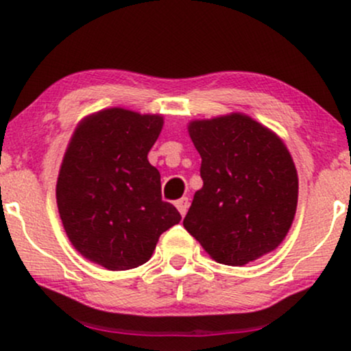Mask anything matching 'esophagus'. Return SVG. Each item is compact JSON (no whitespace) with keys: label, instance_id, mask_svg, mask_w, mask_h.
Masks as SVG:
<instances>
[{"label":"esophagus","instance_id":"34e87169","mask_svg":"<svg viewBox=\"0 0 351 351\" xmlns=\"http://www.w3.org/2000/svg\"><path fill=\"white\" fill-rule=\"evenodd\" d=\"M175 206L178 208L180 215H181V216H184V215H186V211H188V206H189V199H188V198H181V199L176 201V203H175Z\"/></svg>","mask_w":351,"mask_h":351}]
</instances>
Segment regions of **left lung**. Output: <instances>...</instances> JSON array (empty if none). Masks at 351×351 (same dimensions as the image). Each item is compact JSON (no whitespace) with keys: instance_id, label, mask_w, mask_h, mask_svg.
<instances>
[{"instance_id":"8db88e82","label":"left lung","mask_w":351,"mask_h":351,"mask_svg":"<svg viewBox=\"0 0 351 351\" xmlns=\"http://www.w3.org/2000/svg\"><path fill=\"white\" fill-rule=\"evenodd\" d=\"M203 188L183 226L216 263L244 265L274 251L292 226L299 178L287 147L251 117L193 120Z\"/></svg>"}]
</instances>
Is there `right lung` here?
<instances>
[{
    "label": "right lung",
    "instance_id": "1",
    "mask_svg": "<svg viewBox=\"0 0 351 351\" xmlns=\"http://www.w3.org/2000/svg\"><path fill=\"white\" fill-rule=\"evenodd\" d=\"M162 127V115L107 108L77 125L64 155L56 186L62 226L86 259L108 271L147 263L181 219L148 162Z\"/></svg>",
    "mask_w": 351,
    "mask_h": 351
}]
</instances>
